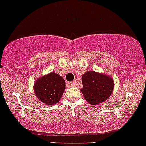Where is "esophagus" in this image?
<instances>
[{
  "label": "esophagus",
  "mask_w": 146,
  "mask_h": 146,
  "mask_svg": "<svg viewBox=\"0 0 146 146\" xmlns=\"http://www.w3.org/2000/svg\"><path fill=\"white\" fill-rule=\"evenodd\" d=\"M69 84H70V85H71V86H76V85H77V82H76V80H73V81L70 82Z\"/></svg>",
  "instance_id": "1"
}]
</instances>
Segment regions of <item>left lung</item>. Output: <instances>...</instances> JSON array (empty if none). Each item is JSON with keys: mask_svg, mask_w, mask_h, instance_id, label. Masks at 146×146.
<instances>
[{"mask_svg": "<svg viewBox=\"0 0 146 146\" xmlns=\"http://www.w3.org/2000/svg\"><path fill=\"white\" fill-rule=\"evenodd\" d=\"M80 90L87 102L92 105L103 102L109 98L114 88L112 78L95 71L86 72L82 76Z\"/></svg>", "mask_w": 146, "mask_h": 146, "instance_id": "left-lung-1", "label": "left lung"}]
</instances>
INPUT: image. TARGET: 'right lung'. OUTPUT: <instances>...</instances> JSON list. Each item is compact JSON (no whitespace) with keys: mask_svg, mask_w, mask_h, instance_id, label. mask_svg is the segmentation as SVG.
<instances>
[{"mask_svg":"<svg viewBox=\"0 0 146 146\" xmlns=\"http://www.w3.org/2000/svg\"><path fill=\"white\" fill-rule=\"evenodd\" d=\"M66 88L64 79L51 72L42 76L35 83V92L38 99L47 105H54L61 100Z\"/></svg>","mask_w":146,"mask_h":146,"instance_id":"right-lung-1","label":"right lung"}]
</instances>
